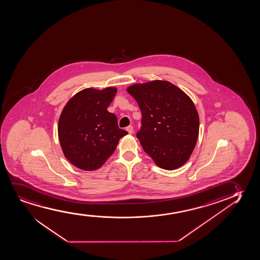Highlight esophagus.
I'll return each mask as SVG.
<instances>
[{
    "label": "esophagus",
    "instance_id": "1",
    "mask_svg": "<svg viewBox=\"0 0 260 260\" xmlns=\"http://www.w3.org/2000/svg\"><path fill=\"white\" fill-rule=\"evenodd\" d=\"M126 131L128 132L129 134H133L134 133V127H133V125H128L127 127H126Z\"/></svg>",
    "mask_w": 260,
    "mask_h": 260
}]
</instances>
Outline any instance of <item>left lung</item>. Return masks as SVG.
Here are the masks:
<instances>
[{"label":"left lung","instance_id":"1","mask_svg":"<svg viewBox=\"0 0 260 260\" xmlns=\"http://www.w3.org/2000/svg\"><path fill=\"white\" fill-rule=\"evenodd\" d=\"M127 92L142 112V127L136 136L144 151L165 170L184 165L193 151L200 129L191 99L166 81L135 84Z\"/></svg>","mask_w":260,"mask_h":260}]
</instances>
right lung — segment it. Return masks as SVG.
Returning a JSON list of instances; mask_svg holds the SVG:
<instances>
[{"label": "right lung", "instance_id": "right-lung-1", "mask_svg": "<svg viewBox=\"0 0 260 260\" xmlns=\"http://www.w3.org/2000/svg\"><path fill=\"white\" fill-rule=\"evenodd\" d=\"M116 88L85 89L65 105L58 125L63 153L72 165L83 171L101 167L115 151L127 132L118 128V118L107 111Z\"/></svg>", "mask_w": 260, "mask_h": 260}]
</instances>
